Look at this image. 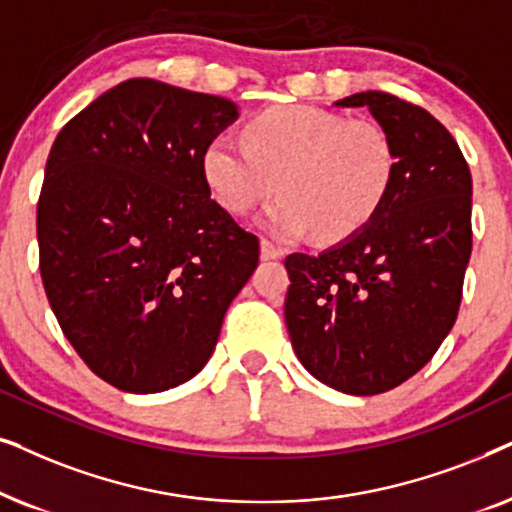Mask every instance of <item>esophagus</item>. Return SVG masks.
<instances>
[{"label": "esophagus", "instance_id": "esophagus-1", "mask_svg": "<svg viewBox=\"0 0 512 512\" xmlns=\"http://www.w3.org/2000/svg\"><path fill=\"white\" fill-rule=\"evenodd\" d=\"M285 250L281 248V245L269 241V238H262V257L264 260H278V257H283Z\"/></svg>", "mask_w": 512, "mask_h": 512}]
</instances>
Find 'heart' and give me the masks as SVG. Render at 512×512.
I'll list each match as a JSON object with an SVG mask.
<instances>
[{
    "instance_id": "obj_1",
    "label": "heart",
    "mask_w": 512,
    "mask_h": 512,
    "mask_svg": "<svg viewBox=\"0 0 512 512\" xmlns=\"http://www.w3.org/2000/svg\"><path fill=\"white\" fill-rule=\"evenodd\" d=\"M245 145L217 135L201 166L224 210L245 215L281 196L264 213L276 236L313 229L323 243L363 231L384 208L398 175V147L384 126L316 105H281L245 124Z\"/></svg>"
}]
</instances>
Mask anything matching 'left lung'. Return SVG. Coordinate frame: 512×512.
Returning a JSON list of instances; mask_svg holds the SVG:
<instances>
[{"instance_id":"obj_1","label":"left lung","mask_w":512,"mask_h":512,"mask_svg":"<svg viewBox=\"0 0 512 512\" xmlns=\"http://www.w3.org/2000/svg\"><path fill=\"white\" fill-rule=\"evenodd\" d=\"M335 105L370 109L393 135L398 175L363 231L320 255L285 257V325L318 381L377 395L414 377L452 330L473 248V180L452 133L424 107L381 91Z\"/></svg>"}]
</instances>
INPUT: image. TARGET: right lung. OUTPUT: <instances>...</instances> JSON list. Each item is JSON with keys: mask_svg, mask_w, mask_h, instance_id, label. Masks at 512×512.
I'll list each match as a JSON object with an SVG mask.
<instances>
[{"mask_svg": "<svg viewBox=\"0 0 512 512\" xmlns=\"http://www.w3.org/2000/svg\"><path fill=\"white\" fill-rule=\"evenodd\" d=\"M238 117L154 79L67 121L37 203L39 271L60 330L119 391L159 393L208 363L260 238L210 199L203 149Z\"/></svg>", "mask_w": 512, "mask_h": 512, "instance_id": "add662e5", "label": "right lung"}]
</instances>
